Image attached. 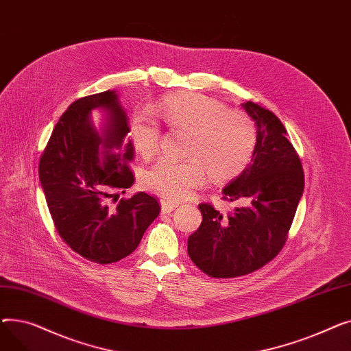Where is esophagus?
I'll return each instance as SVG.
<instances>
[{"label":"esophagus","mask_w":351,"mask_h":351,"mask_svg":"<svg viewBox=\"0 0 351 351\" xmlns=\"http://www.w3.org/2000/svg\"><path fill=\"white\" fill-rule=\"evenodd\" d=\"M178 202L173 200H160V206H162V212L163 213H171L172 210H175L178 208Z\"/></svg>","instance_id":"obj_1"}]
</instances>
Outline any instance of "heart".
<instances>
[{"instance_id":"obj_1","label":"heart","mask_w":351,"mask_h":351,"mask_svg":"<svg viewBox=\"0 0 351 351\" xmlns=\"http://www.w3.org/2000/svg\"><path fill=\"white\" fill-rule=\"evenodd\" d=\"M154 114L171 129L189 134L188 159H160L142 175L145 189L169 199H185L204 186L212 176L228 180L241 173L252 160L257 146L254 121L243 110L215 98L185 92L163 98ZM132 141L143 158L159 149L160 125L149 117L138 114L132 123Z\"/></svg>"}]
</instances>
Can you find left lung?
<instances>
[{
	"instance_id": "left-lung-1",
	"label": "left lung",
	"mask_w": 351,
	"mask_h": 351,
	"mask_svg": "<svg viewBox=\"0 0 351 351\" xmlns=\"http://www.w3.org/2000/svg\"><path fill=\"white\" fill-rule=\"evenodd\" d=\"M242 106L256 123L257 146L250 165L223 189V199L246 206L223 216L200 204L202 223L188 239L192 262L216 279L249 274L279 254L304 189L300 158L280 119L252 101Z\"/></svg>"
}]
</instances>
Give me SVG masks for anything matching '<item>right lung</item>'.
<instances>
[{
  "label": "right lung",
  "instance_id": "right-lung-1",
  "mask_svg": "<svg viewBox=\"0 0 351 351\" xmlns=\"http://www.w3.org/2000/svg\"><path fill=\"white\" fill-rule=\"evenodd\" d=\"M95 107L107 114L101 133L88 121ZM129 132L115 90L88 95L68 106L40 159L55 229L73 252L99 265L131 254L160 212L158 199L145 192L119 199L135 180Z\"/></svg>",
  "mask_w": 351,
  "mask_h": 351
}]
</instances>
